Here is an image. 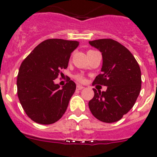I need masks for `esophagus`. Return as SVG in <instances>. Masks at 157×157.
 I'll list each match as a JSON object with an SVG mask.
<instances>
[{
    "instance_id": "1",
    "label": "esophagus",
    "mask_w": 157,
    "mask_h": 157,
    "mask_svg": "<svg viewBox=\"0 0 157 157\" xmlns=\"http://www.w3.org/2000/svg\"><path fill=\"white\" fill-rule=\"evenodd\" d=\"M76 88H77L78 90H82L84 87H83L82 86H81V85H77V87H76Z\"/></svg>"
}]
</instances>
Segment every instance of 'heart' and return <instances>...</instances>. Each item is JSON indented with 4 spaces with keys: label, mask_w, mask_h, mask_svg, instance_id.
Returning <instances> with one entry per match:
<instances>
[{
    "label": "heart",
    "mask_w": 157,
    "mask_h": 157,
    "mask_svg": "<svg viewBox=\"0 0 157 157\" xmlns=\"http://www.w3.org/2000/svg\"><path fill=\"white\" fill-rule=\"evenodd\" d=\"M75 78L77 81L82 82L85 81V78H84V77H83L82 75H76L75 76Z\"/></svg>",
    "instance_id": "b5f03b06"
}]
</instances>
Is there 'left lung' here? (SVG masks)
I'll list each match as a JSON object with an SVG mask.
<instances>
[{"label":"left lung","instance_id":"left-lung-1","mask_svg":"<svg viewBox=\"0 0 157 157\" xmlns=\"http://www.w3.org/2000/svg\"><path fill=\"white\" fill-rule=\"evenodd\" d=\"M101 51L103 57L101 74L98 75L93 86L100 84L106 91H94V97L89 101L91 113L100 121L114 123L132 109L141 91L140 67L132 53L120 42L110 39L89 41Z\"/></svg>","mask_w":157,"mask_h":157}]
</instances>
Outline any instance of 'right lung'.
<instances>
[{"label": "right lung", "mask_w": 157, "mask_h": 157, "mask_svg": "<svg viewBox=\"0 0 157 157\" xmlns=\"http://www.w3.org/2000/svg\"><path fill=\"white\" fill-rule=\"evenodd\" d=\"M76 41L52 38L40 43L22 62L17 76V94L29 118L39 124L56 123L63 116L76 89L69 78L62 89L53 80L68 65Z\"/></svg>", "instance_id": "obj_1"}]
</instances>
